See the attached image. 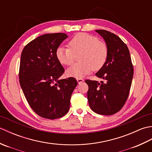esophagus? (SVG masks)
<instances>
[{
    "instance_id": "34e87169",
    "label": "esophagus",
    "mask_w": 152,
    "mask_h": 152,
    "mask_svg": "<svg viewBox=\"0 0 152 152\" xmlns=\"http://www.w3.org/2000/svg\"><path fill=\"white\" fill-rule=\"evenodd\" d=\"M83 81H84V80L82 79V78H77V82H78V83H81Z\"/></svg>"
}]
</instances>
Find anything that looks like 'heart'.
<instances>
[{"label": "heart", "mask_w": 152, "mask_h": 152, "mask_svg": "<svg viewBox=\"0 0 152 152\" xmlns=\"http://www.w3.org/2000/svg\"><path fill=\"white\" fill-rule=\"evenodd\" d=\"M69 48L59 47L56 52L59 62L65 66L71 65L76 55L80 53V62L67 70L69 76L82 78L93 69H101L107 60L108 50L106 44L91 34L84 33L76 34L69 41Z\"/></svg>", "instance_id": "obj_1"}]
</instances>
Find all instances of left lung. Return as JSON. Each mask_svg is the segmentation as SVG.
<instances>
[{"mask_svg": "<svg viewBox=\"0 0 152 152\" xmlns=\"http://www.w3.org/2000/svg\"><path fill=\"white\" fill-rule=\"evenodd\" d=\"M104 38L108 50L105 64L95 75L104 80H86L90 108L96 114L110 115L119 112L129 94L133 66L129 50L117 35L106 30H96Z\"/></svg>", "mask_w": 152, "mask_h": 152, "instance_id": "8db88e82", "label": "left lung"}]
</instances>
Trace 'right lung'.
<instances>
[{
    "label": "right lung",
    "instance_id": "right-lung-1",
    "mask_svg": "<svg viewBox=\"0 0 152 152\" xmlns=\"http://www.w3.org/2000/svg\"><path fill=\"white\" fill-rule=\"evenodd\" d=\"M67 37L65 33L45 34L30 42L22 51L19 83L31 108L42 118L55 119L65 115L78 84L72 77L59 80L64 69L56 52Z\"/></svg>",
    "mask_w": 152,
    "mask_h": 152
}]
</instances>
